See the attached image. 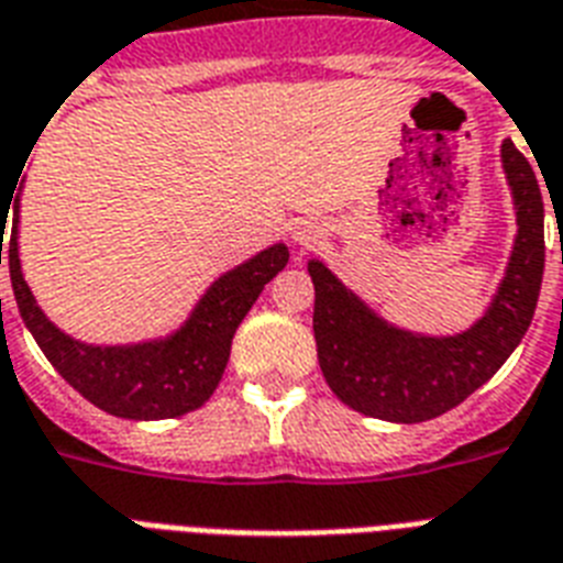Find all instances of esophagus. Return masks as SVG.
<instances>
[{
  "label": "esophagus",
  "mask_w": 563,
  "mask_h": 563,
  "mask_svg": "<svg viewBox=\"0 0 563 563\" xmlns=\"http://www.w3.org/2000/svg\"><path fill=\"white\" fill-rule=\"evenodd\" d=\"M309 239H312V233H309V230H295V242H300V245H303V242H309Z\"/></svg>",
  "instance_id": "obj_1"
}]
</instances>
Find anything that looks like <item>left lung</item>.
<instances>
[{"label": "left lung", "mask_w": 563, "mask_h": 563, "mask_svg": "<svg viewBox=\"0 0 563 563\" xmlns=\"http://www.w3.org/2000/svg\"><path fill=\"white\" fill-rule=\"evenodd\" d=\"M503 169L515 195V251L490 307L464 333L423 335L388 324L324 263L309 260L318 365L344 406L391 423L432 420L467 400L515 353L538 307L547 245L541 187L511 140L503 143Z\"/></svg>", "instance_id": "left-lung-1"}]
</instances>
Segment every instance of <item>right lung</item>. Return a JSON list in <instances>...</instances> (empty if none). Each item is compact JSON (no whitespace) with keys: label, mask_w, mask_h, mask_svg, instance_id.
<instances>
[{"label":"right lung","mask_w":563,"mask_h":563,"mask_svg":"<svg viewBox=\"0 0 563 563\" xmlns=\"http://www.w3.org/2000/svg\"><path fill=\"white\" fill-rule=\"evenodd\" d=\"M22 175V172H20ZM20 180V178H16ZM11 245L8 268L20 316L46 353L55 371L108 415L128 420L180 418L210 400L221 374L228 368L230 342L247 309L254 307L265 283L289 263V247H265L247 263L230 268L203 291L189 318L166 339L140 344H84L64 330H57L22 277L20 251H16V224H20V195H11ZM11 203L0 207V265L4 224ZM2 303V300H0Z\"/></svg>","instance_id":"1"}]
</instances>
